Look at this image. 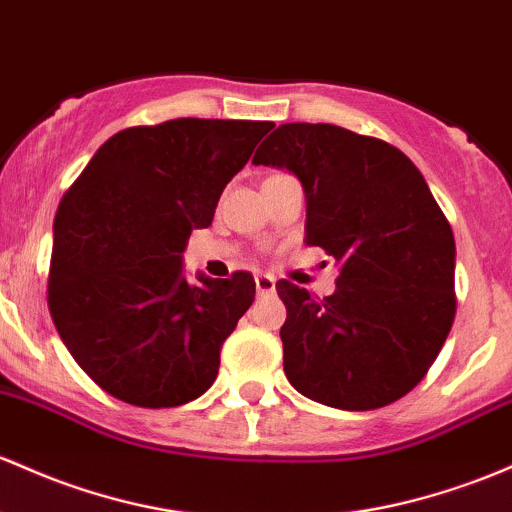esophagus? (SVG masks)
I'll use <instances>...</instances> for the list:
<instances>
[{
    "label": "esophagus",
    "instance_id": "esophagus-1",
    "mask_svg": "<svg viewBox=\"0 0 512 512\" xmlns=\"http://www.w3.org/2000/svg\"><path fill=\"white\" fill-rule=\"evenodd\" d=\"M255 284H257V296H269L274 294V289H277V279H274L272 274H257Z\"/></svg>",
    "mask_w": 512,
    "mask_h": 512
}]
</instances>
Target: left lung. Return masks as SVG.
Wrapping results in <instances>:
<instances>
[{
	"label": "left lung",
	"instance_id": "obj_1",
	"mask_svg": "<svg viewBox=\"0 0 512 512\" xmlns=\"http://www.w3.org/2000/svg\"><path fill=\"white\" fill-rule=\"evenodd\" d=\"M252 162L301 179L303 243L340 267L325 299L277 282L286 379L342 411L403 398L428 374L457 313L454 233L423 174L386 140L333 123H284Z\"/></svg>",
	"mask_w": 512,
	"mask_h": 512
}]
</instances>
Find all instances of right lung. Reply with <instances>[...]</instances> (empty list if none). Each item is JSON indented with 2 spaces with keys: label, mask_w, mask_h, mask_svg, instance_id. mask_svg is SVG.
<instances>
[{
  "label": "right lung",
  "mask_w": 512,
  "mask_h": 512,
  "mask_svg": "<svg viewBox=\"0 0 512 512\" xmlns=\"http://www.w3.org/2000/svg\"><path fill=\"white\" fill-rule=\"evenodd\" d=\"M272 121L172 119L106 140L55 213L48 308L84 374L119 401L174 408L216 381L221 347L255 301L250 272L182 277L192 228Z\"/></svg>",
  "instance_id": "obj_1"
}]
</instances>
